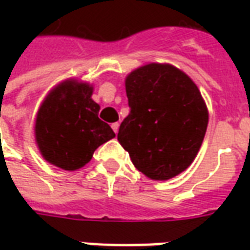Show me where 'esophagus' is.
I'll list each match as a JSON object with an SVG mask.
<instances>
[{
    "label": "esophagus",
    "mask_w": 250,
    "mask_h": 250,
    "mask_svg": "<svg viewBox=\"0 0 250 250\" xmlns=\"http://www.w3.org/2000/svg\"><path fill=\"white\" fill-rule=\"evenodd\" d=\"M111 127H112V130H114L115 134L119 131V123H118V122H116V123H112V125H111Z\"/></svg>",
    "instance_id": "34e87169"
}]
</instances>
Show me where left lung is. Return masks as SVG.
Instances as JSON below:
<instances>
[{"label":"left lung","mask_w":250,"mask_h":250,"mask_svg":"<svg viewBox=\"0 0 250 250\" xmlns=\"http://www.w3.org/2000/svg\"><path fill=\"white\" fill-rule=\"evenodd\" d=\"M130 114L118 141L134 166L154 181L174 178L193 163L209 112L195 83L171 64L150 62L125 77Z\"/></svg>","instance_id":"8db88e82"}]
</instances>
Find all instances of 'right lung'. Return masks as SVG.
Here are the masks:
<instances>
[{
    "label": "right lung",
    "mask_w": 250,
    "mask_h": 250,
    "mask_svg": "<svg viewBox=\"0 0 250 250\" xmlns=\"http://www.w3.org/2000/svg\"><path fill=\"white\" fill-rule=\"evenodd\" d=\"M93 87L66 79L52 88L35 119V139L40 154L53 166L75 171L92 159L93 151L115 138L99 119L100 105L92 100Z\"/></svg>",
    "instance_id": "add662e5"
}]
</instances>
